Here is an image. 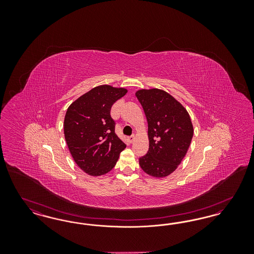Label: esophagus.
<instances>
[{"mask_svg": "<svg viewBox=\"0 0 254 254\" xmlns=\"http://www.w3.org/2000/svg\"><path fill=\"white\" fill-rule=\"evenodd\" d=\"M134 139H135V136H134V135L128 136V141H129L130 143H132L133 141H134Z\"/></svg>", "mask_w": 254, "mask_h": 254, "instance_id": "obj_1", "label": "esophagus"}]
</instances>
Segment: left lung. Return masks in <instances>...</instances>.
Returning <instances> with one entry per match:
<instances>
[{
	"instance_id": "8db88e82",
	"label": "left lung",
	"mask_w": 254,
	"mask_h": 254,
	"mask_svg": "<svg viewBox=\"0 0 254 254\" xmlns=\"http://www.w3.org/2000/svg\"><path fill=\"white\" fill-rule=\"evenodd\" d=\"M136 97L142 105L148 125L149 147L139 158L141 169L162 178L177 169L193 136L188 111L168 92L153 88L141 89Z\"/></svg>"
}]
</instances>
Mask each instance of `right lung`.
<instances>
[{
  "label": "right lung",
  "mask_w": 254,
  "mask_h": 254,
  "mask_svg": "<svg viewBox=\"0 0 254 254\" xmlns=\"http://www.w3.org/2000/svg\"><path fill=\"white\" fill-rule=\"evenodd\" d=\"M127 92L125 88L100 85L67 109L64 138L75 163L89 175L108 173L127 146L115 133L116 122L110 115L112 105Z\"/></svg>",
  "instance_id": "right-lung-1"
}]
</instances>
